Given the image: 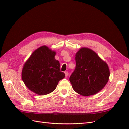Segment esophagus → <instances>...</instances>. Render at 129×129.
<instances>
[{
  "mask_svg": "<svg viewBox=\"0 0 129 129\" xmlns=\"http://www.w3.org/2000/svg\"><path fill=\"white\" fill-rule=\"evenodd\" d=\"M64 74H65V76H66V77H67L68 75V72L67 71H66L64 72Z\"/></svg>",
  "mask_w": 129,
  "mask_h": 129,
  "instance_id": "34e87169",
  "label": "esophagus"
}]
</instances>
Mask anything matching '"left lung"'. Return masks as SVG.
I'll return each instance as SVG.
<instances>
[{
  "label": "left lung",
  "mask_w": 129,
  "mask_h": 129,
  "mask_svg": "<svg viewBox=\"0 0 129 129\" xmlns=\"http://www.w3.org/2000/svg\"><path fill=\"white\" fill-rule=\"evenodd\" d=\"M75 56L76 67L69 78L73 89L84 96L96 94L109 80L108 64L88 48H81Z\"/></svg>",
  "instance_id": "obj_1"
}]
</instances>
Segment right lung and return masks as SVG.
<instances>
[{
	"mask_svg": "<svg viewBox=\"0 0 129 129\" xmlns=\"http://www.w3.org/2000/svg\"><path fill=\"white\" fill-rule=\"evenodd\" d=\"M56 52L48 47H40L32 53L22 68L21 77L30 90L40 95L53 91L58 81L65 77L60 63L55 59Z\"/></svg>",
	"mask_w": 129,
	"mask_h": 129,
	"instance_id": "obj_1",
	"label": "right lung"
}]
</instances>
